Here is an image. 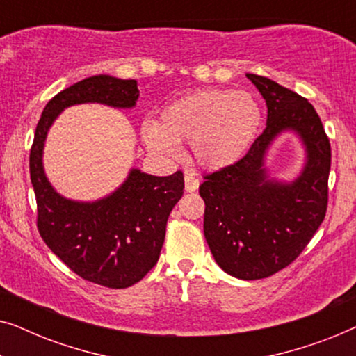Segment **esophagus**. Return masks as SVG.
Returning a JSON list of instances; mask_svg holds the SVG:
<instances>
[{
	"label": "esophagus",
	"mask_w": 356,
	"mask_h": 356,
	"mask_svg": "<svg viewBox=\"0 0 356 356\" xmlns=\"http://www.w3.org/2000/svg\"><path fill=\"white\" fill-rule=\"evenodd\" d=\"M199 188V178L196 177L194 173H186L184 175V189H186L188 193H193L196 191Z\"/></svg>",
	"instance_id": "34e87169"
}]
</instances>
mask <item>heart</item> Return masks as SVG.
I'll return each instance as SVG.
<instances>
[{"mask_svg":"<svg viewBox=\"0 0 356 356\" xmlns=\"http://www.w3.org/2000/svg\"><path fill=\"white\" fill-rule=\"evenodd\" d=\"M261 124V105L248 92L201 89L168 104L160 121H144L140 138L150 152L165 159L177 157L181 143H191L194 160L218 170L248 152Z\"/></svg>","mask_w":356,"mask_h":356,"instance_id":"heart-1","label":"heart"}]
</instances>
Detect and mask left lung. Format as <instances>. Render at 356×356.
<instances>
[{
  "label": "left lung",
  "instance_id": "1",
  "mask_svg": "<svg viewBox=\"0 0 356 356\" xmlns=\"http://www.w3.org/2000/svg\"><path fill=\"white\" fill-rule=\"evenodd\" d=\"M267 105V126L245 157L209 173L204 236L213 259L241 280L266 279L291 264L325 217L330 144L314 106L267 77L246 74ZM295 132L305 165L291 182L272 179L265 157L273 140Z\"/></svg>",
  "mask_w": 356,
  "mask_h": 356
}]
</instances>
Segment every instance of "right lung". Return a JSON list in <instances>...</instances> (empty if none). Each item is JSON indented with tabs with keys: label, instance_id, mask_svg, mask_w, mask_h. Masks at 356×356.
Listing matches in <instances>:
<instances>
[{
	"label": "right lung",
	"instance_id": "add662e5",
	"mask_svg": "<svg viewBox=\"0 0 356 356\" xmlns=\"http://www.w3.org/2000/svg\"><path fill=\"white\" fill-rule=\"evenodd\" d=\"M138 99V81L108 74L87 77L61 90L43 108L29 163L43 241L72 272L108 289L134 285L157 264L168 216L183 196V173L154 177L131 168L108 196L72 201L48 181L43 149L51 124L67 106L102 104L133 108Z\"/></svg>",
	"mask_w": 356,
	"mask_h": 356
}]
</instances>
